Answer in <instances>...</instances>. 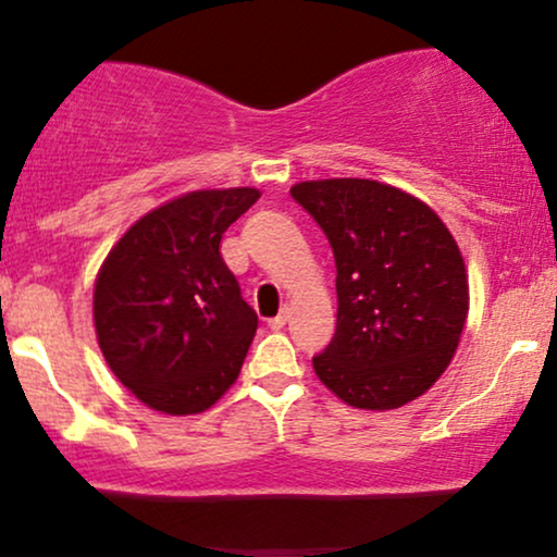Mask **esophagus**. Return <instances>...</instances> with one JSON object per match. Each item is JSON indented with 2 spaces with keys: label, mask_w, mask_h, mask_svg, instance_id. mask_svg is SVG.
<instances>
[{
  "label": "esophagus",
  "mask_w": 557,
  "mask_h": 557,
  "mask_svg": "<svg viewBox=\"0 0 557 557\" xmlns=\"http://www.w3.org/2000/svg\"><path fill=\"white\" fill-rule=\"evenodd\" d=\"M287 319H290V309H287V306H285V309H280V314H277V317H272L270 322H267V324H270L272 330H283Z\"/></svg>",
  "instance_id": "1"
}]
</instances>
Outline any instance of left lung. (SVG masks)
I'll list each match as a JSON object with an SVG mask.
<instances>
[{
    "label": "left lung",
    "instance_id": "obj_1",
    "mask_svg": "<svg viewBox=\"0 0 557 557\" xmlns=\"http://www.w3.org/2000/svg\"><path fill=\"white\" fill-rule=\"evenodd\" d=\"M290 196L335 253L337 327L314 372L354 408L387 411L424 395L456 354L469 314L458 243L417 196L332 177Z\"/></svg>",
    "mask_w": 557,
    "mask_h": 557
}]
</instances>
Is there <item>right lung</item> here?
Listing matches in <instances>:
<instances>
[{
	"label": "right lung",
	"instance_id": "add662e5",
	"mask_svg": "<svg viewBox=\"0 0 557 557\" xmlns=\"http://www.w3.org/2000/svg\"><path fill=\"white\" fill-rule=\"evenodd\" d=\"M257 188L194 190L114 243L94 287L99 348L140 403L172 417L212 408L238 380L257 311L220 253Z\"/></svg>",
	"mask_w": 557,
	"mask_h": 557
}]
</instances>
